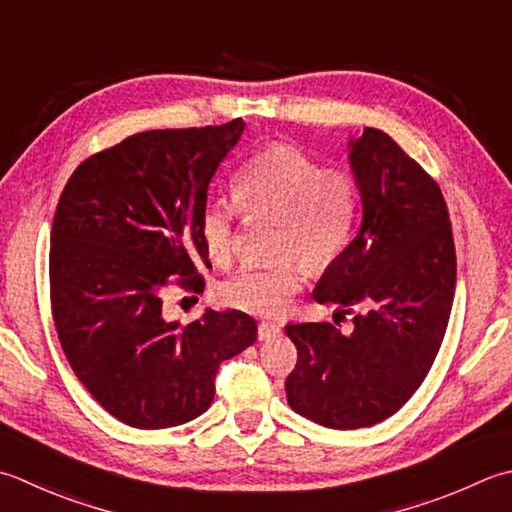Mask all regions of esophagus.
Listing matches in <instances>:
<instances>
[{
	"label": "esophagus",
	"instance_id": "esophagus-1",
	"mask_svg": "<svg viewBox=\"0 0 512 512\" xmlns=\"http://www.w3.org/2000/svg\"><path fill=\"white\" fill-rule=\"evenodd\" d=\"M279 333H282V330H279V326L273 324V322H262L257 328V335H259V339H262V342H270V339L279 337Z\"/></svg>",
	"mask_w": 512,
	"mask_h": 512
}]
</instances>
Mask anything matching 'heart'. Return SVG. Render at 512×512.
Returning <instances> with one entry per match:
<instances>
[{
  "instance_id": "1",
  "label": "heart",
  "mask_w": 512,
  "mask_h": 512,
  "mask_svg": "<svg viewBox=\"0 0 512 512\" xmlns=\"http://www.w3.org/2000/svg\"><path fill=\"white\" fill-rule=\"evenodd\" d=\"M233 195L246 215H275V250L290 253L270 264L244 266L224 279L219 297L230 308L257 317H277L306 284L302 259L324 266L342 253L355 219L353 179L326 170L317 159L290 146L259 153L239 170ZM237 213L224 199H210L199 215V235L215 264L235 255Z\"/></svg>"
}]
</instances>
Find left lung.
<instances>
[{
	"instance_id": "1",
	"label": "left lung",
	"mask_w": 512,
	"mask_h": 512,
	"mask_svg": "<svg viewBox=\"0 0 512 512\" xmlns=\"http://www.w3.org/2000/svg\"><path fill=\"white\" fill-rule=\"evenodd\" d=\"M362 197L353 242L324 270L313 297L353 330L288 324L297 366L286 379L295 413L353 430L395 415L422 386L446 335L457 284L448 208L435 179L377 128L348 142Z\"/></svg>"
}]
</instances>
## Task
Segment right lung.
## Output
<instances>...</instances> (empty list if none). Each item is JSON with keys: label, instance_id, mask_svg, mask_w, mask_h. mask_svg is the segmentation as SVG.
<instances>
[{"label": "right lung", "instance_id": "right-lung-1", "mask_svg": "<svg viewBox=\"0 0 512 512\" xmlns=\"http://www.w3.org/2000/svg\"><path fill=\"white\" fill-rule=\"evenodd\" d=\"M222 126L146 130L79 164L50 230V304L59 344L99 406L133 428L206 413L219 364L257 339L242 310L179 326L162 313L168 277L199 290L210 179L242 137Z\"/></svg>", "mask_w": 512, "mask_h": 512}]
</instances>
